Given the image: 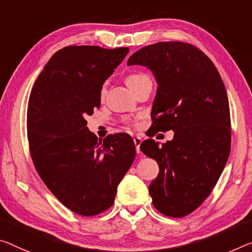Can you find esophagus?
I'll use <instances>...</instances> for the list:
<instances>
[{
	"label": "esophagus",
	"mask_w": 252,
	"mask_h": 252,
	"mask_svg": "<svg viewBox=\"0 0 252 252\" xmlns=\"http://www.w3.org/2000/svg\"><path fill=\"white\" fill-rule=\"evenodd\" d=\"M141 143H142V139H141V137H138V136H136L134 138V144H135V148H136V152H137V154L141 152V150H139V146H141Z\"/></svg>",
	"instance_id": "1"
}]
</instances>
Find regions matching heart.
Returning a JSON list of instances; mask_svg holds the SVG:
<instances>
[{"label":"heart","instance_id":"b5f03b06","mask_svg":"<svg viewBox=\"0 0 252 252\" xmlns=\"http://www.w3.org/2000/svg\"><path fill=\"white\" fill-rule=\"evenodd\" d=\"M143 77H146V75L141 74V73H138V74H130L127 76L126 82H127V84H128V87H130V86H133L135 82H137V81L143 79ZM106 92H107V86L106 84H103L101 89H100V98H103V96L106 95ZM134 125H136V123H134Z\"/></svg>","mask_w":252,"mask_h":252}]
</instances>
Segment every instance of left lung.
<instances>
[{
  "mask_svg": "<svg viewBox=\"0 0 252 252\" xmlns=\"http://www.w3.org/2000/svg\"><path fill=\"white\" fill-rule=\"evenodd\" d=\"M127 65L146 66L157 80L151 129L175 131L161 146L152 138L139 146L160 168L149 186L153 205L170 218H184L212 192L230 154V107L222 77L202 50L181 41L145 46Z\"/></svg>",
  "mask_w": 252,
  "mask_h": 252,
  "instance_id": "left-lung-1",
  "label": "left lung"
}]
</instances>
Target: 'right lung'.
<instances>
[{
    "instance_id": "1",
    "label": "right lung",
    "mask_w": 252,
    "mask_h": 252,
    "mask_svg": "<svg viewBox=\"0 0 252 252\" xmlns=\"http://www.w3.org/2000/svg\"><path fill=\"white\" fill-rule=\"evenodd\" d=\"M128 52L67 46L52 56L30 94L27 133L34 168L53 195L79 215L108 210L134 162L128 134L98 141L86 121L100 107L104 81Z\"/></svg>"
}]
</instances>
